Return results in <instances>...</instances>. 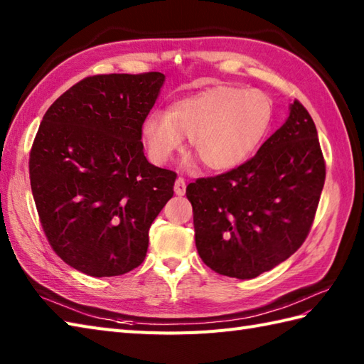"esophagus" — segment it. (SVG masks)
Returning <instances> with one entry per match:
<instances>
[{"label": "esophagus", "instance_id": "esophagus-1", "mask_svg": "<svg viewBox=\"0 0 364 364\" xmlns=\"http://www.w3.org/2000/svg\"><path fill=\"white\" fill-rule=\"evenodd\" d=\"M173 191H175L176 196H184V192H186V181H184L183 178H176Z\"/></svg>", "mask_w": 364, "mask_h": 364}]
</instances>
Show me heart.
I'll return each instance as SVG.
<instances>
[{"label":"heart","instance_id":"b5f03b06","mask_svg":"<svg viewBox=\"0 0 364 364\" xmlns=\"http://www.w3.org/2000/svg\"><path fill=\"white\" fill-rule=\"evenodd\" d=\"M274 100L258 89L213 86L181 98L167 112L153 111L141 136L153 162L164 164L183 146V137L203 164L227 172L242 166L264 141L274 122Z\"/></svg>","mask_w":364,"mask_h":364}]
</instances>
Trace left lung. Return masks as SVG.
I'll list each match as a JSON object with an SVG mask.
<instances>
[{
    "label": "left lung",
    "instance_id": "left-lung-1",
    "mask_svg": "<svg viewBox=\"0 0 364 364\" xmlns=\"http://www.w3.org/2000/svg\"><path fill=\"white\" fill-rule=\"evenodd\" d=\"M323 181L318 131L296 100L250 161L186 188L200 258L239 280L274 269L304 244Z\"/></svg>",
    "mask_w": 364,
    "mask_h": 364
}]
</instances>
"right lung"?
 Instances as JSON below:
<instances>
[{"label": "right lung", "mask_w": 364, "mask_h": 364, "mask_svg": "<svg viewBox=\"0 0 364 364\" xmlns=\"http://www.w3.org/2000/svg\"><path fill=\"white\" fill-rule=\"evenodd\" d=\"M166 76L98 75L75 84L45 112L29 156L38 218L53 250L90 277L141 266L153 220L176 173L150 164L141 127Z\"/></svg>", "instance_id": "add662e5"}]
</instances>
